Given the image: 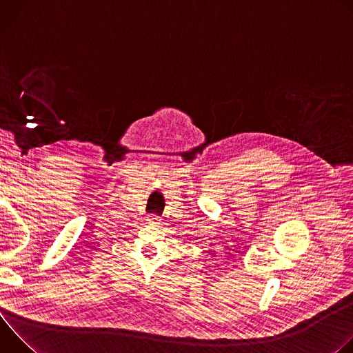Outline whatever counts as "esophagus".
I'll use <instances>...</instances> for the list:
<instances>
[{"instance_id":"1","label":"esophagus","mask_w":353,"mask_h":353,"mask_svg":"<svg viewBox=\"0 0 353 353\" xmlns=\"http://www.w3.org/2000/svg\"><path fill=\"white\" fill-rule=\"evenodd\" d=\"M161 218L158 216V215H155V214H150V215H148V222L150 223V225H161Z\"/></svg>"}]
</instances>
